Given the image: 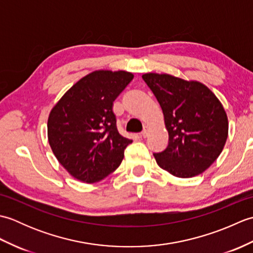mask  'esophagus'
Segmentation results:
<instances>
[{
	"label": "esophagus",
	"mask_w": 253,
	"mask_h": 253,
	"mask_svg": "<svg viewBox=\"0 0 253 253\" xmlns=\"http://www.w3.org/2000/svg\"><path fill=\"white\" fill-rule=\"evenodd\" d=\"M148 133H149V128L147 127V126H144V128H143V130L141 131V137H143V138H146V137H148Z\"/></svg>",
	"instance_id": "1"
}]
</instances>
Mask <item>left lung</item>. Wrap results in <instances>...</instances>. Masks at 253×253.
Listing matches in <instances>:
<instances>
[{
	"mask_svg": "<svg viewBox=\"0 0 253 253\" xmlns=\"http://www.w3.org/2000/svg\"><path fill=\"white\" fill-rule=\"evenodd\" d=\"M142 79L162 107L169 144L153 153L161 169L180 178L203 173L221 154L228 121L221 102L198 82L149 73Z\"/></svg>",
	"mask_w": 253,
	"mask_h": 253,
	"instance_id": "1",
	"label": "left lung"
}]
</instances>
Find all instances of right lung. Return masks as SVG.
<instances>
[{
	"instance_id": "obj_1",
	"label": "right lung",
	"mask_w": 253,
	"mask_h": 253,
	"mask_svg": "<svg viewBox=\"0 0 253 253\" xmlns=\"http://www.w3.org/2000/svg\"><path fill=\"white\" fill-rule=\"evenodd\" d=\"M128 72L96 71L82 78L53 107L47 138L53 153L75 178L92 184L114 171L130 139L120 135L113 102L130 84Z\"/></svg>"
}]
</instances>
